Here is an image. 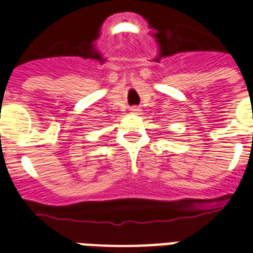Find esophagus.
<instances>
[{
    "instance_id": "obj_1",
    "label": "esophagus",
    "mask_w": 253,
    "mask_h": 253,
    "mask_svg": "<svg viewBox=\"0 0 253 253\" xmlns=\"http://www.w3.org/2000/svg\"><path fill=\"white\" fill-rule=\"evenodd\" d=\"M141 112V108L139 107H131L130 108V114H132V115H138Z\"/></svg>"
}]
</instances>
